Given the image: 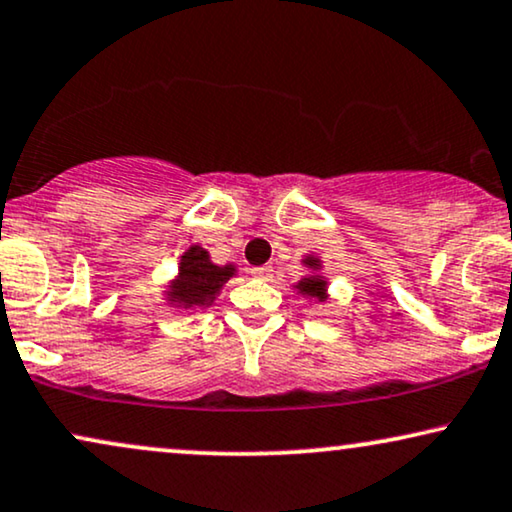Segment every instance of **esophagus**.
Instances as JSON below:
<instances>
[{"mask_svg":"<svg viewBox=\"0 0 512 512\" xmlns=\"http://www.w3.org/2000/svg\"><path fill=\"white\" fill-rule=\"evenodd\" d=\"M251 275L258 277V280H270L272 268L270 265H256V268H251Z\"/></svg>","mask_w":512,"mask_h":512,"instance_id":"esophagus-1","label":"esophagus"}]
</instances>
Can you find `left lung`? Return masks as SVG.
<instances>
[{
	"label": "left lung",
	"mask_w": 512,
	"mask_h": 512,
	"mask_svg": "<svg viewBox=\"0 0 512 512\" xmlns=\"http://www.w3.org/2000/svg\"><path fill=\"white\" fill-rule=\"evenodd\" d=\"M303 265H305V268L313 270V275H305L301 282L294 284V289L301 296L315 298V301H327V280H324V277L320 275L322 261L317 256H305Z\"/></svg>",
	"instance_id": "8db88e82"
}]
</instances>
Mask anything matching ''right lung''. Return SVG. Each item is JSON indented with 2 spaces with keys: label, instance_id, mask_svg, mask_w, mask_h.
<instances>
[{
  "label": "right lung",
  "instance_id": "right-lung-1",
  "mask_svg": "<svg viewBox=\"0 0 512 512\" xmlns=\"http://www.w3.org/2000/svg\"><path fill=\"white\" fill-rule=\"evenodd\" d=\"M235 272L237 268L232 263L216 265L207 249L192 244L181 256L176 280H171L169 291H164V294H167L169 305H176V308H209L216 301L223 284Z\"/></svg>",
  "mask_w": 512,
  "mask_h": 512
}]
</instances>
